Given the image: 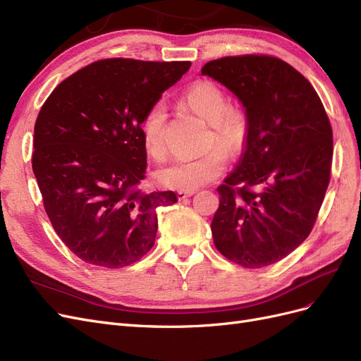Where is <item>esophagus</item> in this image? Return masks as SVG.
I'll list each match as a JSON object with an SVG mask.
<instances>
[{
	"label": "esophagus",
	"mask_w": 361,
	"mask_h": 361,
	"mask_svg": "<svg viewBox=\"0 0 361 361\" xmlns=\"http://www.w3.org/2000/svg\"><path fill=\"white\" fill-rule=\"evenodd\" d=\"M191 195H194V191H178V199L179 200H185L191 197Z\"/></svg>",
	"instance_id": "34e87169"
}]
</instances>
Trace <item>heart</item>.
I'll list each match as a JSON object with an SVG mask.
<instances>
[{
	"label": "heart",
	"mask_w": 361,
	"mask_h": 361,
	"mask_svg": "<svg viewBox=\"0 0 361 361\" xmlns=\"http://www.w3.org/2000/svg\"><path fill=\"white\" fill-rule=\"evenodd\" d=\"M191 110L212 126L209 143L223 148L227 155L241 154L247 141L245 117L228 108L226 93L212 81L194 82L183 96ZM167 106L155 102L141 120V133L147 154L155 159H162L167 154L166 146ZM226 170V155L219 149H212L204 155L188 161H176L157 173V180L164 188L194 191L215 180Z\"/></svg>",
	"instance_id": "b5f03b06"
}]
</instances>
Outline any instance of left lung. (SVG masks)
<instances>
[{"label":"left lung","mask_w":361,"mask_h":361,"mask_svg":"<svg viewBox=\"0 0 361 361\" xmlns=\"http://www.w3.org/2000/svg\"><path fill=\"white\" fill-rule=\"evenodd\" d=\"M202 75L231 90L247 120L241 158L216 190L214 244L241 267L272 265L305 241L321 209L333 158L330 120L312 84L280 59L224 57L206 63Z\"/></svg>","instance_id":"1"}]
</instances>
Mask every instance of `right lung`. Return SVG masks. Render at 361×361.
<instances>
[{
  "label": "right lung",
  "mask_w": 361,
  "mask_h": 361,
  "mask_svg": "<svg viewBox=\"0 0 361 361\" xmlns=\"http://www.w3.org/2000/svg\"><path fill=\"white\" fill-rule=\"evenodd\" d=\"M190 61H94L60 82L35 125L32 171L54 231L90 265L123 268L154 247L159 206L173 191L143 192L141 120Z\"/></svg>",
  "instance_id": "right-lung-1"
}]
</instances>
